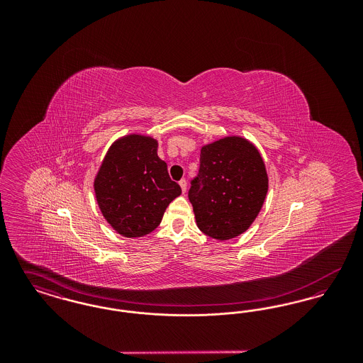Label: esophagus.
<instances>
[{
    "instance_id": "esophagus-1",
    "label": "esophagus",
    "mask_w": 363,
    "mask_h": 363,
    "mask_svg": "<svg viewBox=\"0 0 363 363\" xmlns=\"http://www.w3.org/2000/svg\"><path fill=\"white\" fill-rule=\"evenodd\" d=\"M179 186H181V189H182V193H185V191H186V181H185V179H181V181H179Z\"/></svg>"
}]
</instances>
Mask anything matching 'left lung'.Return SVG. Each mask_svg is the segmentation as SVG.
Segmentation results:
<instances>
[{
  "label": "left lung",
  "instance_id": "left-lung-1",
  "mask_svg": "<svg viewBox=\"0 0 363 363\" xmlns=\"http://www.w3.org/2000/svg\"><path fill=\"white\" fill-rule=\"evenodd\" d=\"M267 191L265 163L250 140L233 135L201 147L189 200L206 235L228 241L243 234L257 218Z\"/></svg>",
  "mask_w": 363,
  "mask_h": 363
}]
</instances>
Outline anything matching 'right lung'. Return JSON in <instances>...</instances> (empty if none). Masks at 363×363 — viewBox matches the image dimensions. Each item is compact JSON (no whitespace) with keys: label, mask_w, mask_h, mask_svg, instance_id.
Listing matches in <instances>:
<instances>
[{"label":"right lung","mask_w":363,"mask_h":363,"mask_svg":"<svg viewBox=\"0 0 363 363\" xmlns=\"http://www.w3.org/2000/svg\"><path fill=\"white\" fill-rule=\"evenodd\" d=\"M94 191L106 222L116 233L141 238L160 225L181 188L157 156V140L129 133L107 150L94 178Z\"/></svg>","instance_id":"right-lung-1"}]
</instances>
